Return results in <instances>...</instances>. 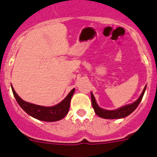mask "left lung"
I'll use <instances>...</instances> for the list:
<instances>
[{
  "label": "left lung",
  "instance_id": "1",
  "mask_svg": "<svg viewBox=\"0 0 157 157\" xmlns=\"http://www.w3.org/2000/svg\"><path fill=\"white\" fill-rule=\"evenodd\" d=\"M145 89H146V86L144 88L143 91L137 100L134 102L130 104V105H127L123 106V107L119 108L117 110H113V111H109V110L102 109L99 105H97L96 100H95L94 97L92 92H91V104H92L93 109L94 110V112L96 113L97 116L100 117L104 118V119H120V118H124L125 117L128 116L131 114L135 109L137 108L139 104L141 102L142 97H143L144 93H145Z\"/></svg>",
  "mask_w": 157,
  "mask_h": 157
}]
</instances>
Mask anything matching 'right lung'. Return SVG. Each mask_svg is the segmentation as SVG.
Listing matches in <instances>:
<instances>
[{"mask_svg":"<svg viewBox=\"0 0 157 157\" xmlns=\"http://www.w3.org/2000/svg\"><path fill=\"white\" fill-rule=\"evenodd\" d=\"M12 86V92L15 96L16 101L23 109V111H26L32 117L46 122L58 121L66 117L69 110L71 99L75 92V89H73L68 93L67 97L60 103L56 105L51 106V107H46V106L35 105V104L24 101L17 94L12 86Z\"/></svg>","mask_w":157,"mask_h":157,"instance_id":"1","label":"right lung"}]
</instances>
